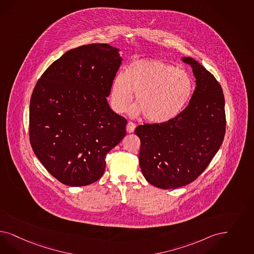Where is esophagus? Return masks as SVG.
<instances>
[{
  "instance_id": "esophagus-1",
  "label": "esophagus",
  "mask_w": 254,
  "mask_h": 254,
  "mask_svg": "<svg viewBox=\"0 0 254 254\" xmlns=\"http://www.w3.org/2000/svg\"><path fill=\"white\" fill-rule=\"evenodd\" d=\"M135 128H136V125L134 123H127V131L128 132V133H132V132H134Z\"/></svg>"
}]
</instances>
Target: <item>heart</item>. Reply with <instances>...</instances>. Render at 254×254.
I'll return each instance as SVG.
<instances>
[{"label":"heart","mask_w":254,"mask_h":254,"mask_svg":"<svg viewBox=\"0 0 254 254\" xmlns=\"http://www.w3.org/2000/svg\"><path fill=\"white\" fill-rule=\"evenodd\" d=\"M193 90L192 78L186 70L159 60L140 59L129 64L125 74L115 76L111 100L114 111L121 114L136 93L137 105L132 107L130 113H142L150 122L165 123L184 110Z\"/></svg>","instance_id":"b5f03b06"}]
</instances>
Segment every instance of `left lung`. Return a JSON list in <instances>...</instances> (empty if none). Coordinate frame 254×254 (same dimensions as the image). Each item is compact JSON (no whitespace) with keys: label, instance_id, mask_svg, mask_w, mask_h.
I'll return each mask as SVG.
<instances>
[{"label":"left lung","instance_id":"obj_1","mask_svg":"<svg viewBox=\"0 0 254 254\" xmlns=\"http://www.w3.org/2000/svg\"><path fill=\"white\" fill-rule=\"evenodd\" d=\"M196 89L189 105L174 119L136 127L140 170L149 183L176 189L191 183L219 151L226 128L225 100L219 81L191 57Z\"/></svg>","mask_w":254,"mask_h":254}]
</instances>
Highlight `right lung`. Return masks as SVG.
<instances>
[{
    "label": "right lung",
    "instance_id": "1",
    "mask_svg": "<svg viewBox=\"0 0 254 254\" xmlns=\"http://www.w3.org/2000/svg\"><path fill=\"white\" fill-rule=\"evenodd\" d=\"M118 52L109 44L72 49L35 84L30 142L42 165L63 184L95 183L105 172L107 154L126 136V118L107 101L122 63Z\"/></svg>",
    "mask_w": 254,
    "mask_h": 254
}]
</instances>
